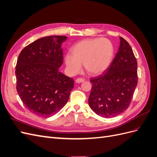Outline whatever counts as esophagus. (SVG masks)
Returning a JSON list of instances; mask_svg holds the SVG:
<instances>
[{
  "mask_svg": "<svg viewBox=\"0 0 157 157\" xmlns=\"http://www.w3.org/2000/svg\"><path fill=\"white\" fill-rule=\"evenodd\" d=\"M84 81V79L82 78H78L76 79V82L77 83H81Z\"/></svg>",
  "mask_w": 157,
  "mask_h": 157,
  "instance_id": "34e87169",
  "label": "esophagus"
}]
</instances>
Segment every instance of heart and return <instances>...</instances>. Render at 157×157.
I'll use <instances>...</instances> for the list:
<instances>
[{
	"label": "heart",
	"mask_w": 157,
	"mask_h": 157,
	"mask_svg": "<svg viewBox=\"0 0 157 157\" xmlns=\"http://www.w3.org/2000/svg\"><path fill=\"white\" fill-rule=\"evenodd\" d=\"M114 46L105 38H94L78 42L72 48V53L67 54L65 63L69 73H79L82 63L89 74L99 75L110 65L114 55Z\"/></svg>",
	"instance_id": "heart-1"
}]
</instances>
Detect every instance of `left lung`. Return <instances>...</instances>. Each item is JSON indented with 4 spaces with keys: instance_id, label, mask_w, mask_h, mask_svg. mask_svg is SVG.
Wrapping results in <instances>:
<instances>
[{
    "instance_id": "8db88e82",
    "label": "left lung",
    "mask_w": 157,
    "mask_h": 157,
    "mask_svg": "<svg viewBox=\"0 0 157 157\" xmlns=\"http://www.w3.org/2000/svg\"><path fill=\"white\" fill-rule=\"evenodd\" d=\"M115 58L105 74L90 78L89 106L98 115L118 116L130 106L137 84V63L128 42L120 37Z\"/></svg>"
}]
</instances>
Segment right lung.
<instances>
[{"mask_svg": "<svg viewBox=\"0 0 157 157\" xmlns=\"http://www.w3.org/2000/svg\"><path fill=\"white\" fill-rule=\"evenodd\" d=\"M65 36L42 37L20 52L16 67L17 92L26 108L50 117L67 103L74 87L73 78L58 71L63 63Z\"/></svg>", "mask_w": 157, "mask_h": 157, "instance_id": "1", "label": "right lung"}]
</instances>
